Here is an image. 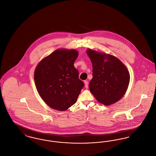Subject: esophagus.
Returning a JSON list of instances; mask_svg holds the SVG:
<instances>
[{
    "label": "esophagus",
    "instance_id": "34e87169",
    "mask_svg": "<svg viewBox=\"0 0 156 156\" xmlns=\"http://www.w3.org/2000/svg\"><path fill=\"white\" fill-rule=\"evenodd\" d=\"M84 83H85V87L86 88H88V82L85 81H84Z\"/></svg>",
    "mask_w": 156,
    "mask_h": 156
}]
</instances>
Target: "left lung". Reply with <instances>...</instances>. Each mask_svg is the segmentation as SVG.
Returning a JSON list of instances; mask_svg holds the SVG:
<instances>
[{"mask_svg":"<svg viewBox=\"0 0 156 156\" xmlns=\"http://www.w3.org/2000/svg\"><path fill=\"white\" fill-rule=\"evenodd\" d=\"M92 64L93 78L89 82L90 92L105 105L115 104L124 96L130 82L126 66L117 57L88 49Z\"/></svg>","mask_w":156,"mask_h":156,"instance_id":"1","label":"left lung"}]
</instances>
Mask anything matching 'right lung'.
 Here are the masks:
<instances>
[{"label": "right lung", "instance_id": "add662e5", "mask_svg": "<svg viewBox=\"0 0 156 156\" xmlns=\"http://www.w3.org/2000/svg\"><path fill=\"white\" fill-rule=\"evenodd\" d=\"M78 56L74 49H57L41 59L34 71L38 93L52 109L64 111L76 102L83 82L74 66Z\"/></svg>", "mask_w": 156, "mask_h": 156}]
</instances>
